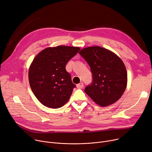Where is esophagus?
Segmentation results:
<instances>
[{"instance_id":"obj_1","label":"esophagus","mask_w":152,"mask_h":152,"mask_svg":"<svg viewBox=\"0 0 152 152\" xmlns=\"http://www.w3.org/2000/svg\"><path fill=\"white\" fill-rule=\"evenodd\" d=\"M77 87L78 88H82L84 87V84L82 83V82H80V83L77 84Z\"/></svg>"}]
</instances>
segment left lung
Masks as SVG:
<instances>
[{
    "label": "left lung",
    "mask_w": 152,
    "mask_h": 152,
    "mask_svg": "<svg viewBox=\"0 0 152 152\" xmlns=\"http://www.w3.org/2000/svg\"><path fill=\"white\" fill-rule=\"evenodd\" d=\"M79 53L88 63L92 73V82L85 88V92L101 107L119 100L127 82L126 68L122 60L101 47L85 48Z\"/></svg>",
    "instance_id": "obj_1"
}]
</instances>
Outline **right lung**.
Instances as JSON below:
<instances>
[{
    "label": "right lung",
    "mask_w": 152,
    "mask_h": 152,
    "mask_svg": "<svg viewBox=\"0 0 152 152\" xmlns=\"http://www.w3.org/2000/svg\"><path fill=\"white\" fill-rule=\"evenodd\" d=\"M79 50V47L69 46L47 48L33 60L28 73L30 85L44 105L58 108L70 99L76 85L65 66Z\"/></svg>",
    "instance_id": "obj_1"
}]
</instances>
